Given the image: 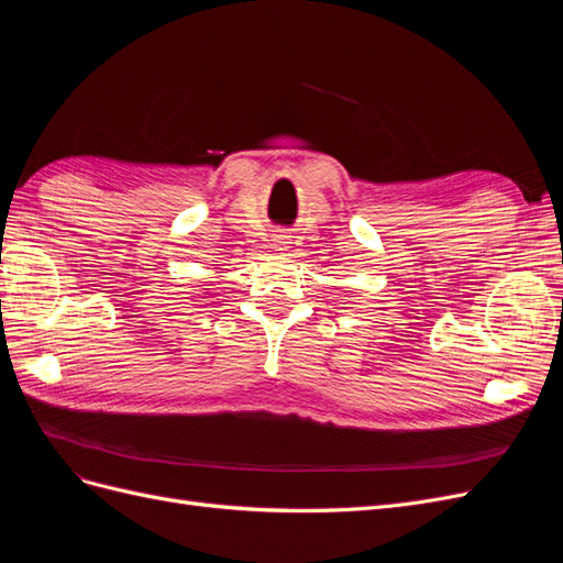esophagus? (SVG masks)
Returning <instances> with one entry per match:
<instances>
[{
	"label": "esophagus",
	"mask_w": 563,
	"mask_h": 563,
	"mask_svg": "<svg viewBox=\"0 0 563 563\" xmlns=\"http://www.w3.org/2000/svg\"><path fill=\"white\" fill-rule=\"evenodd\" d=\"M286 244H288V240H286V236H277V242H275V249H277V251H286Z\"/></svg>",
	"instance_id": "1"
}]
</instances>
